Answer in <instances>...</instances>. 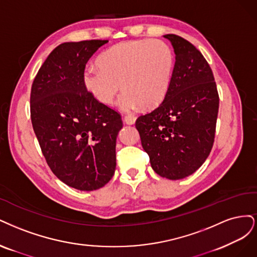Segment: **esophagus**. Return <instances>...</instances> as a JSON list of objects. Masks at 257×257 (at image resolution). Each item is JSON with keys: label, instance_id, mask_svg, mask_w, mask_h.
I'll use <instances>...</instances> for the list:
<instances>
[{"label": "esophagus", "instance_id": "esophagus-1", "mask_svg": "<svg viewBox=\"0 0 257 257\" xmlns=\"http://www.w3.org/2000/svg\"><path fill=\"white\" fill-rule=\"evenodd\" d=\"M136 119L137 117L135 116V115H126L125 118H123V120H125V122L127 123V125H134V123L136 122Z\"/></svg>", "mask_w": 257, "mask_h": 257}]
</instances>
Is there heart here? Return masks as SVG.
Returning <instances> with one entry per match:
<instances>
[{
	"label": "heart",
	"mask_w": 257,
	"mask_h": 257,
	"mask_svg": "<svg viewBox=\"0 0 257 257\" xmlns=\"http://www.w3.org/2000/svg\"><path fill=\"white\" fill-rule=\"evenodd\" d=\"M97 66L99 68L85 69L83 82L98 102L112 104L121 88L120 109L134 111L141 105L151 109L167 95L174 55L171 48L159 39L131 40L102 52Z\"/></svg>",
	"instance_id": "b5f03b06"
}]
</instances>
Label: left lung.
<instances>
[{
  "mask_svg": "<svg viewBox=\"0 0 257 257\" xmlns=\"http://www.w3.org/2000/svg\"><path fill=\"white\" fill-rule=\"evenodd\" d=\"M164 37L176 55L171 83L163 101L139 116L136 128L153 170L177 180L201 168L211 152L219 94L203 54L178 35Z\"/></svg>",
  "mask_w": 257,
  "mask_h": 257,
  "instance_id": "left-lung-1",
  "label": "left lung"
}]
</instances>
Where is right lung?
Masks as SVG:
<instances>
[{
	"mask_svg": "<svg viewBox=\"0 0 257 257\" xmlns=\"http://www.w3.org/2000/svg\"><path fill=\"white\" fill-rule=\"evenodd\" d=\"M107 40L57 46L41 65L31 89V119L54 175L81 191L103 187L116 168L120 114L98 102L83 82L85 65Z\"/></svg>",
	"mask_w": 257,
	"mask_h": 257,
	"instance_id": "1",
	"label": "right lung"
}]
</instances>
